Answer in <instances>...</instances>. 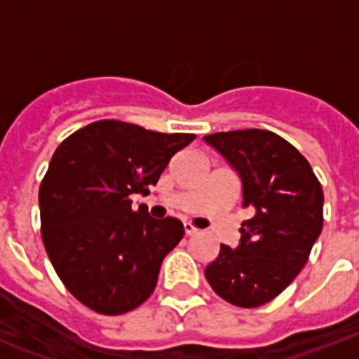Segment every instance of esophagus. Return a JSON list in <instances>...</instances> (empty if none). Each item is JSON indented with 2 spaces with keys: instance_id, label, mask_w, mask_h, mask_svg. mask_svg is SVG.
Returning <instances> with one entry per match:
<instances>
[{
  "instance_id": "34e87169",
  "label": "esophagus",
  "mask_w": 359,
  "mask_h": 359,
  "mask_svg": "<svg viewBox=\"0 0 359 359\" xmlns=\"http://www.w3.org/2000/svg\"><path fill=\"white\" fill-rule=\"evenodd\" d=\"M184 233L186 235H197L199 233V229H196L191 224H184Z\"/></svg>"
}]
</instances>
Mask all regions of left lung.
<instances>
[{
  "instance_id": "obj_1",
  "label": "left lung",
  "mask_w": 359,
  "mask_h": 359,
  "mask_svg": "<svg viewBox=\"0 0 359 359\" xmlns=\"http://www.w3.org/2000/svg\"><path fill=\"white\" fill-rule=\"evenodd\" d=\"M242 180V222L235 250L219 245L205 278L219 298L259 307L281 294L309 259L323 231V186L296 147L270 130L205 135Z\"/></svg>"
}]
</instances>
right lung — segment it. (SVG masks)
Returning a JSON list of instances; mask_svg holds the SVG:
<instances>
[{
	"instance_id": "obj_1",
	"label": "right lung",
	"mask_w": 359,
	"mask_h": 359,
	"mask_svg": "<svg viewBox=\"0 0 359 359\" xmlns=\"http://www.w3.org/2000/svg\"><path fill=\"white\" fill-rule=\"evenodd\" d=\"M196 140L104 119L55 149L39 190L41 233L53 270L76 300L123 315L152 294L163 257L184 236L177 218L132 210L169 160Z\"/></svg>"
}]
</instances>
